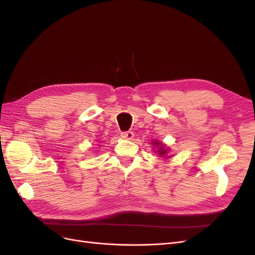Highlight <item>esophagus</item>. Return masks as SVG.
I'll use <instances>...</instances> for the list:
<instances>
[{
    "label": "esophagus",
    "mask_w": 255,
    "mask_h": 255,
    "mask_svg": "<svg viewBox=\"0 0 255 255\" xmlns=\"http://www.w3.org/2000/svg\"><path fill=\"white\" fill-rule=\"evenodd\" d=\"M135 136L134 132H132V130H128V132H122L121 133V137L125 138V139H133Z\"/></svg>",
    "instance_id": "1"
}]
</instances>
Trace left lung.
Listing matches in <instances>:
<instances>
[{"mask_svg":"<svg viewBox=\"0 0 255 255\" xmlns=\"http://www.w3.org/2000/svg\"><path fill=\"white\" fill-rule=\"evenodd\" d=\"M152 145L155 146V152L158 154L160 157H163L165 159L170 158L171 156H169L168 154L170 152V148L167 146L165 143H163L161 141H157V140H152Z\"/></svg>","mask_w":255,"mask_h":255,"instance_id":"left-lung-1","label":"left lung"}]
</instances>
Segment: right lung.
<instances>
[{
    "mask_svg": "<svg viewBox=\"0 0 255 255\" xmlns=\"http://www.w3.org/2000/svg\"><path fill=\"white\" fill-rule=\"evenodd\" d=\"M99 145H100V144H99Z\"/></svg>",
    "mask_w": 255,
    "mask_h": 255,
    "instance_id": "1",
    "label": "right lung"
}]
</instances>
